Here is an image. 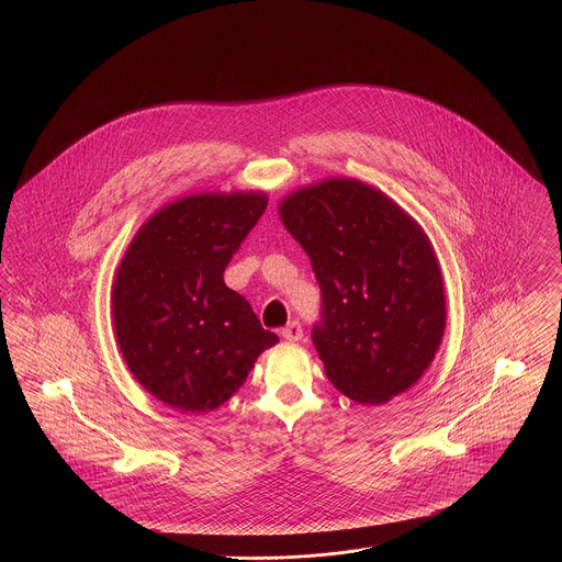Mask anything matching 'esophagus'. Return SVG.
<instances>
[{"label":"esophagus","mask_w":562,"mask_h":562,"mask_svg":"<svg viewBox=\"0 0 562 562\" xmlns=\"http://www.w3.org/2000/svg\"><path fill=\"white\" fill-rule=\"evenodd\" d=\"M282 337H284L286 341H299V339L303 337V328H301V324L296 321L289 322V324L282 328Z\"/></svg>","instance_id":"34e87169"}]
</instances>
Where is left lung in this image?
Returning a JSON list of instances; mask_svg holds the SVG:
<instances>
[{
    "label": "left lung",
    "instance_id": "8db88e82",
    "mask_svg": "<svg viewBox=\"0 0 562 562\" xmlns=\"http://www.w3.org/2000/svg\"><path fill=\"white\" fill-rule=\"evenodd\" d=\"M280 216L321 284L312 339L328 381L351 401L381 404L408 390L445 333V289L422 227L353 179L299 189Z\"/></svg>",
    "mask_w": 562,
    "mask_h": 562
}]
</instances>
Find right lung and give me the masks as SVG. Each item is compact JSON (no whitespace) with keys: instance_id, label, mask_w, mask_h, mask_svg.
Segmentation results:
<instances>
[{"instance_id":"obj_1","label":"right lung","mask_w":562,"mask_h":562,"mask_svg":"<svg viewBox=\"0 0 562 562\" xmlns=\"http://www.w3.org/2000/svg\"><path fill=\"white\" fill-rule=\"evenodd\" d=\"M263 193H202L154 214L113 282V326L136 381L181 413L229 401L278 344L223 271L266 213Z\"/></svg>"}]
</instances>
